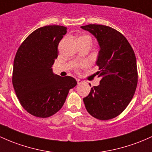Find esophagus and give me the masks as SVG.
Masks as SVG:
<instances>
[{
	"label": "esophagus",
	"instance_id": "obj_1",
	"mask_svg": "<svg viewBox=\"0 0 152 152\" xmlns=\"http://www.w3.org/2000/svg\"><path fill=\"white\" fill-rule=\"evenodd\" d=\"M76 81H77V83H78V84H81V83H82L83 82V81H83V80H81V79H76Z\"/></svg>",
	"mask_w": 152,
	"mask_h": 152
}]
</instances>
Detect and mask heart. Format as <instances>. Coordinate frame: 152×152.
Returning <instances> with one entry per match:
<instances>
[{
  "instance_id": "1",
  "label": "heart",
  "mask_w": 152,
  "mask_h": 152,
  "mask_svg": "<svg viewBox=\"0 0 152 152\" xmlns=\"http://www.w3.org/2000/svg\"><path fill=\"white\" fill-rule=\"evenodd\" d=\"M82 37H89L88 36V35H82V36L79 37V38H82ZM89 38H90V37H89Z\"/></svg>"
}]
</instances>
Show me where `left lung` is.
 Listing matches in <instances>:
<instances>
[{
	"label": "left lung",
	"instance_id": "8db88e82",
	"mask_svg": "<svg viewBox=\"0 0 152 152\" xmlns=\"http://www.w3.org/2000/svg\"><path fill=\"white\" fill-rule=\"evenodd\" d=\"M81 27L91 32L100 46L96 61L100 84L91 88L83 99L85 107L96 119H113L124 111L136 91L138 71L134 51L127 39L110 26L89 24Z\"/></svg>",
	"mask_w": 152,
	"mask_h": 152
}]
</instances>
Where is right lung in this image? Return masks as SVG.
Returning <instances> with one entry per match:
<instances>
[{
  "mask_svg": "<svg viewBox=\"0 0 152 152\" xmlns=\"http://www.w3.org/2000/svg\"><path fill=\"white\" fill-rule=\"evenodd\" d=\"M67 27L50 25L31 32L16 52L12 83L20 104L29 114L45 118L61 109L69 90L77 82L53 73L60 41Z\"/></svg>",
  "mask_w": 152,
  "mask_h": 152,
  "instance_id": "obj_1",
  "label": "right lung"
}]
</instances>
